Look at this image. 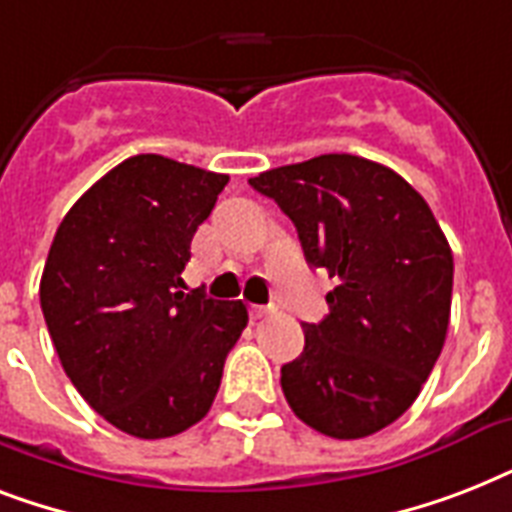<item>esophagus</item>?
<instances>
[{
	"mask_svg": "<svg viewBox=\"0 0 512 512\" xmlns=\"http://www.w3.org/2000/svg\"><path fill=\"white\" fill-rule=\"evenodd\" d=\"M252 319H265L268 313H273V308H265V305H252Z\"/></svg>",
	"mask_w": 512,
	"mask_h": 512,
	"instance_id": "obj_1",
	"label": "esophagus"
}]
</instances>
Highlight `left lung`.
Segmentation results:
<instances>
[{"instance_id":"obj_1","label":"left lung","mask_w":512,"mask_h":512,"mask_svg":"<svg viewBox=\"0 0 512 512\" xmlns=\"http://www.w3.org/2000/svg\"><path fill=\"white\" fill-rule=\"evenodd\" d=\"M295 223L305 260L337 287L281 366L292 412L324 436L388 428L420 396L444 348L454 260L428 201L390 167L324 154L249 177Z\"/></svg>"}]
</instances>
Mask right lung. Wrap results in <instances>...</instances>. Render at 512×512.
<instances>
[{"mask_svg": "<svg viewBox=\"0 0 512 512\" xmlns=\"http://www.w3.org/2000/svg\"><path fill=\"white\" fill-rule=\"evenodd\" d=\"M228 175L159 154L130 156L68 209L39 300L68 380L114 428L170 438L209 412L241 300L188 289L191 239Z\"/></svg>", "mask_w": 512, "mask_h": 512, "instance_id": "1", "label": "right lung"}]
</instances>
